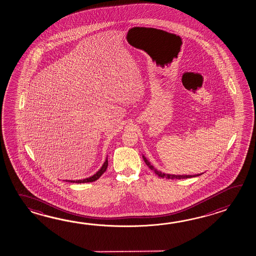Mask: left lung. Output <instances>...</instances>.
I'll list each match as a JSON object with an SVG mask.
<instances>
[{"mask_svg":"<svg viewBox=\"0 0 256 256\" xmlns=\"http://www.w3.org/2000/svg\"><path fill=\"white\" fill-rule=\"evenodd\" d=\"M143 160H144V162L146 164V166L150 168L152 170H153L154 172L156 173V175L158 176V177L160 178H178V180H180V178H192L196 177V176H198V175H170V174H165V173H162V172H158V170H156L155 168L152 166V164L148 162V160H146L145 156H143Z\"/></svg>","mask_w":256,"mask_h":256,"instance_id":"left-lung-1","label":"left lung"}]
</instances>
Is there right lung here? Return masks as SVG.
Instances as JSON below:
<instances>
[{"label": "right lung", "mask_w": 256, "mask_h": 256, "mask_svg": "<svg viewBox=\"0 0 256 256\" xmlns=\"http://www.w3.org/2000/svg\"><path fill=\"white\" fill-rule=\"evenodd\" d=\"M108 166V156H106V162H104L102 168H101L100 170L96 173L94 175H93L92 177L86 178H84V180H69V182H70L76 183L92 182H94V180H98V178L101 177V175L106 170ZM66 182H68V180H66Z\"/></svg>", "instance_id": "right-lung-1"}]
</instances>
